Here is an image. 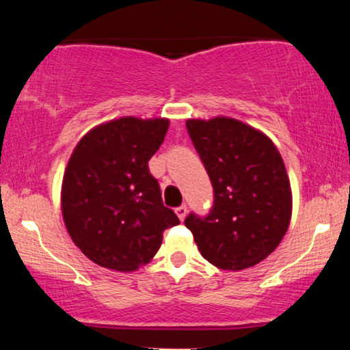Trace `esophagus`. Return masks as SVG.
<instances>
[{
    "mask_svg": "<svg viewBox=\"0 0 350 350\" xmlns=\"http://www.w3.org/2000/svg\"><path fill=\"white\" fill-rule=\"evenodd\" d=\"M176 214H178V217L180 219V221H184L185 214H187V206H185V204H180V206L176 208Z\"/></svg>",
    "mask_w": 350,
    "mask_h": 350,
    "instance_id": "1",
    "label": "esophagus"
}]
</instances>
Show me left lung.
I'll use <instances>...</instances> for the list:
<instances>
[{"instance_id": "8db88e82", "label": "left lung", "mask_w": 350, "mask_h": 350, "mask_svg": "<svg viewBox=\"0 0 350 350\" xmlns=\"http://www.w3.org/2000/svg\"><path fill=\"white\" fill-rule=\"evenodd\" d=\"M187 131L214 189L208 216L185 227L200 253L224 270L253 267L280 245L291 219V187L273 142L239 120H187Z\"/></svg>"}]
</instances>
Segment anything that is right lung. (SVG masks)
<instances>
[{"label": "right lung", "instance_id": "right-lung-1", "mask_svg": "<svg viewBox=\"0 0 350 350\" xmlns=\"http://www.w3.org/2000/svg\"><path fill=\"white\" fill-rule=\"evenodd\" d=\"M167 126L166 118L123 116L92 128L75 147L64 172L62 216L92 262L133 272L150 262L163 232L179 224L148 171Z\"/></svg>", "mask_w": 350, "mask_h": 350}]
</instances>
